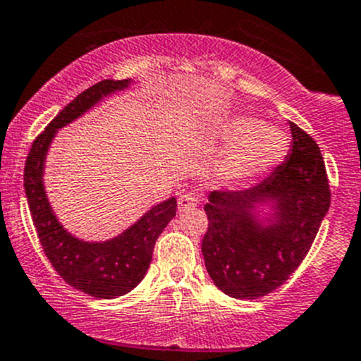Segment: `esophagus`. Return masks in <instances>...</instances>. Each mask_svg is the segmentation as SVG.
<instances>
[{"label": "esophagus", "mask_w": 361, "mask_h": 361, "mask_svg": "<svg viewBox=\"0 0 361 361\" xmlns=\"http://www.w3.org/2000/svg\"><path fill=\"white\" fill-rule=\"evenodd\" d=\"M197 207V197L192 194V192H185L178 197V210L180 212H187V210H194Z\"/></svg>", "instance_id": "obj_1"}]
</instances>
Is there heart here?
Returning <instances> with one entry per match:
<instances>
[{"label": "heart", "instance_id": "heart-1", "mask_svg": "<svg viewBox=\"0 0 361 361\" xmlns=\"http://www.w3.org/2000/svg\"><path fill=\"white\" fill-rule=\"evenodd\" d=\"M219 139L231 146L219 164V176L226 183H244L260 176L287 151V137L279 128L262 124L244 114L224 121L219 128Z\"/></svg>", "mask_w": 361, "mask_h": 361}]
</instances>
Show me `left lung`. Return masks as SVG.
Listing matches in <instances>:
<instances>
[{
	"mask_svg": "<svg viewBox=\"0 0 361 361\" xmlns=\"http://www.w3.org/2000/svg\"><path fill=\"white\" fill-rule=\"evenodd\" d=\"M287 160L247 190H214L201 251L215 287L235 299L271 294L305 260L329 210L317 142L290 123Z\"/></svg>",
	"mask_w": 361,
	"mask_h": 361,
	"instance_id": "1",
	"label": "left lung"
}]
</instances>
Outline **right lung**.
I'll list each match as a JSON object with an SVG mask.
<instances>
[{
	"label": "right lung",
	"mask_w": 361,
	"mask_h": 361,
	"mask_svg": "<svg viewBox=\"0 0 361 361\" xmlns=\"http://www.w3.org/2000/svg\"><path fill=\"white\" fill-rule=\"evenodd\" d=\"M131 83L133 80H103L83 90L33 140L25 165L26 200L46 257L71 287L99 299L119 298L142 281L153 258L154 242L176 215V197L151 207L117 237L103 242L83 240L69 233L53 212L44 188V164L60 128Z\"/></svg>",
	"instance_id": "obj_1"
}]
</instances>
